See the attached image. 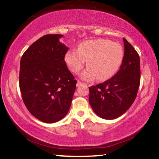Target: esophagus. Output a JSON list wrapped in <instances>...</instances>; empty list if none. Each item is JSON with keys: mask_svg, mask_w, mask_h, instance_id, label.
<instances>
[{"mask_svg": "<svg viewBox=\"0 0 159 159\" xmlns=\"http://www.w3.org/2000/svg\"><path fill=\"white\" fill-rule=\"evenodd\" d=\"M82 84H83V83L81 81H80V80H78L77 83H76V85L77 86H80V85H82Z\"/></svg>", "mask_w": 159, "mask_h": 159, "instance_id": "obj_1", "label": "esophagus"}]
</instances>
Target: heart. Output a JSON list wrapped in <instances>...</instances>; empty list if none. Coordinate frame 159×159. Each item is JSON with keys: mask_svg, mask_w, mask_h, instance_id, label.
I'll return each mask as SVG.
<instances>
[{"mask_svg": "<svg viewBox=\"0 0 159 159\" xmlns=\"http://www.w3.org/2000/svg\"><path fill=\"white\" fill-rule=\"evenodd\" d=\"M124 50L117 42L107 39H95L80 43L76 50L67 51L64 60L74 74L81 70L87 61L88 68L80 77L85 80L97 79L103 81L111 78L121 65Z\"/></svg>", "mask_w": 159, "mask_h": 159, "instance_id": "heart-1", "label": "heart"}]
</instances>
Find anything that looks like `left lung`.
<instances>
[{"mask_svg": "<svg viewBox=\"0 0 159 159\" xmlns=\"http://www.w3.org/2000/svg\"><path fill=\"white\" fill-rule=\"evenodd\" d=\"M124 57L120 69L105 82L89 88V102L94 112L102 118L115 119L130 108L140 83L138 53L123 38Z\"/></svg>", "mask_w": 159, "mask_h": 159, "instance_id": "1", "label": "left lung"}]
</instances>
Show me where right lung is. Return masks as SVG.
Segmentation results:
<instances>
[{
	"label": "right lung",
	"instance_id": "1",
	"mask_svg": "<svg viewBox=\"0 0 159 159\" xmlns=\"http://www.w3.org/2000/svg\"><path fill=\"white\" fill-rule=\"evenodd\" d=\"M61 34L45 35L21 56L20 89L29 111L43 122L62 119L69 111L76 80L64 57L69 48L60 42Z\"/></svg>",
	"mask_w": 159,
	"mask_h": 159
}]
</instances>
